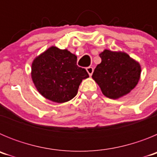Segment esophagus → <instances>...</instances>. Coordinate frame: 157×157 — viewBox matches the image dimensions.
<instances>
[{
	"instance_id": "obj_1",
	"label": "esophagus",
	"mask_w": 157,
	"mask_h": 157,
	"mask_svg": "<svg viewBox=\"0 0 157 157\" xmlns=\"http://www.w3.org/2000/svg\"><path fill=\"white\" fill-rule=\"evenodd\" d=\"M86 71L88 72V74L91 76L93 74V72H94V68H93L92 67H86Z\"/></svg>"
}]
</instances>
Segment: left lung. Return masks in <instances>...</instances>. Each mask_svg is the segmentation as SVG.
Segmentation results:
<instances>
[{"mask_svg": "<svg viewBox=\"0 0 157 157\" xmlns=\"http://www.w3.org/2000/svg\"><path fill=\"white\" fill-rule=\"evenodd\" d=\"M99 56L101 63L96 67L92 78L102 94L111 99H118L129 94L140 79L139 63L123 52L105 49Z\"/></svg>", "mask_w": 157, "mask_h": 157, "instance_id": "obj_1", "label": "left lung"}]
</instances>
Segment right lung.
<instances>
[{
    "instance_id": "obj_1",
    "label": "right lung",
    "mask_w": 157,
    "mask_h": 157,
    "mask_svg": "<svg viewBox=\"0 0 157 157\" xmlns=\"http://www.w3.org/2000/svg\"><path fill=\"white\" fill-rule=\"evenodd\" d=\"M76 62L77 56L67 49L48 48L32 63L31 78L37 90L56 103L74 98L82 79L89 77L86 69Z\"/></svg>"
}]
</instances>
